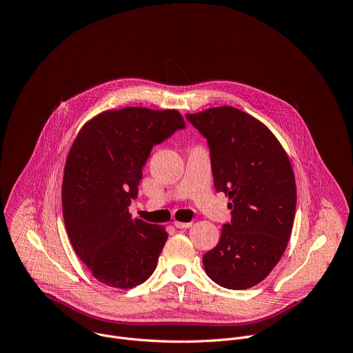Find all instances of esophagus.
I'll return each mask as SVG.
<instances>
[{"instance_id": "1", "label": "esophagus", "mask_w": 353, "mask_h": 353, "mask_svg": "<svg viewBox=\"0 0 353 353\" xmlns=\"http://www.w3.org/2000/svg\"><path fill=\"white\" fill-rule=\"evenodd\" d=\"M174 225L177 228H190L192 225V221H188V223H184V221H174Z\"/></svg>"}]
</instances>
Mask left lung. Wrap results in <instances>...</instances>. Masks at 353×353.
<instances>
[{
	"label": "left lung",
	"mask_w": 353,
	"mask_h": 353,
	"mask_svg": "<svg viewBox=\"0 0 353 353\" xmlns=\"http://www.w3.org/2000/svg\"><path fill=\"white\" fill-rule=\"evenodd\" d=\"M185 117L208 140L216 191L231 199V221L203 255L205 272L224 288H251L269 276L288 245L296 208L291 162L274 134L237 108Z\"/></svg>",
	"instance_id": "obj_1"
}]
</instances>
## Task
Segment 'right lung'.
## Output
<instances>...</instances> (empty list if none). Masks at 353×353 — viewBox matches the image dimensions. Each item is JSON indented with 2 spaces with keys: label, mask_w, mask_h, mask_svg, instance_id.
Segmentation results:
<instances>
[{
  "label": "right lung",
  "mask_w": 353,
  "mask_h": 353,
  "mask_svg": "<svg viewBox=\"0 0 353 353\" xmlns=\"http://www.w3.org/2000/svg\"><path fill=\"white\" fill-rule=\"evenodd\" d=\"M174 109L123 108L92 117L66 159L62 213L72 247L102 284L133 288L154 273L168 240L162 225L132 219L152 147L184 129Z\"/></svg>",
  "instance_id": "add662e5"
}]
</instances>
